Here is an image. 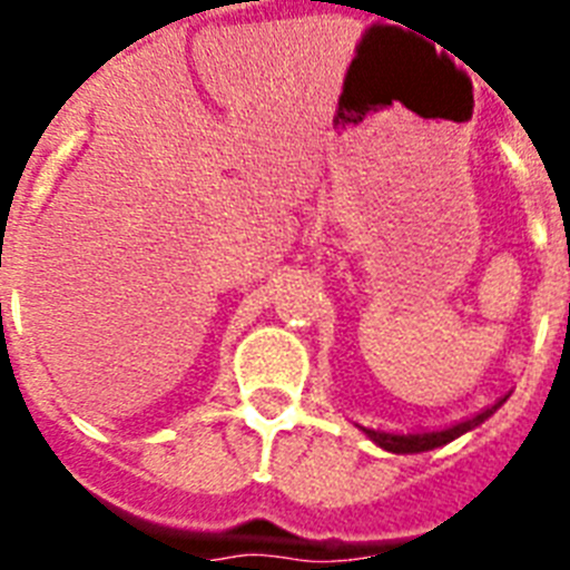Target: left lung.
Segmentation results:
<instances>
[{"instance_id": "8db88e82", "label": "left lung", "mask_w": 570, "mask_h": 570, "mask_svg": "<svg viewBox=\"0 0 570 570\" xmlns=\"http://www.w3.org/2000/svg\"><path fill=\"white\" fill-rule=\"evenodd\" d=\"M502 402H505V396H502L500 402L488 405L485 411H480V414L468 416V420L456 422V425H451V428H442V431H411V434L374 431V428H362V431L371 436V442H376V445L385 448V451H391V454H422V451H434V448L448 445V442H454L456 436L468 434V431H473L476 425H482L488 416H493V411H497Z\"/></svg>"}]
</instances>
